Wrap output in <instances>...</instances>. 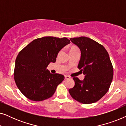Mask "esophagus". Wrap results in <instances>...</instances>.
I'll return each mask as SVG.
<instances>
[{"mask_svg": "<svg viewBox=\"0 0 126 126\" xmlns=\"http://www.w3.org/2000/svg\"><path fill=\"white\" fill-rule=\"evenodd\" d=\"M70 77L69 76H67V75H65V79H70Z\"/></svg>", "mask_w": 126, "mask_h": 126, "instance_id": "1", "label": "esophagus"}]
</instances>
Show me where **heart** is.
Listing matches in <instances>:
<instances>
[{
	"instance_id": "heart-1",
	"label": "heart",
	"mask_w": 126,
	"mask_h": 126,
	"mask_svg": "<svg viewBox=\"0 0 126 126\" xmlns=\"http://www.w3.org/2000/svg\"><path fill=\"white\" fill-rule=\"evenodd\" d=\"M77 49H77V47H76V46H72L71 48H70V51L75 50H77Z\"/></svg>"
}]
</instances>
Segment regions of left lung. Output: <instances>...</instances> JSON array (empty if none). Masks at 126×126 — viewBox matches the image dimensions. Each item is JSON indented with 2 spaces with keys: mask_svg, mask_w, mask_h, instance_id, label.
<instances>
[{
  "mask_svg": "<svg viewBox=\"0 0 126 126\" xmlns=\"http://www.w3.org/2000/svg\"><path fill=\"white\" fill-rule=\"evenodd\" d=\"M78 46L81 57L78 68L83 71L84 80L73 77L75 86L69 89L72 97L82 104L96 102L108 92L113 79V66L104 46L89 38H70Z\"/></svg>",
  "mask_w": 126,
  "mask_h": 126,
  "instance_id": "left-lung-1",
  "label": "left lung"
}]
</instances>
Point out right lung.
<instances>
[{
    "label": "right lung",
    "instance_id": "right-lung-1",
    "mask_svg": "<svg viewBox=\"0 0 126 126\" xmlns=\"http://www.w3.org/2000/svg\"><path fill=\"white\" fill-rule=\"evenodd\" d=\"M69 44L66 38L45 37L34 39L19 53L14 76L18 89L27 98L39 101L54 94L64 76L50 73L46 68L56 62L59 51Z\"/></svg>",
    "mask_w": 126,
    "mask_h": 126
}]
</instances>
